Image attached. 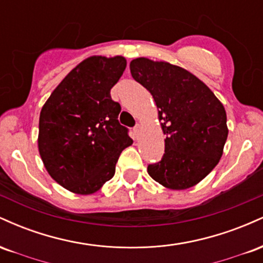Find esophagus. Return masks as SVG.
<instances>
[{
  "instance_id": "1",
  "label": "esophagus",
  "mask_w": 263,
  "mask_h": 263,
  "mask_svg": "<svg viewBox=\"0 0 263 263\" xmlns=\"http://www.w3.org/2000/svg\"><path fill=\"white\" fill-rule=\"evenodd\" d=\"M134 132H135L136 136H138V134H140V132H141V125H140V123H137V125L135 126Z\"/></svg>"
}]
</instances>
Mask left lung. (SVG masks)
Masks as SVG:
<instances>
[{
  "instance_id": "left-lung-1",
  "label": "left lung",
  "mask_w": 263,
  "mask_h": 263,
  "mask_svg": "<svg viewBox=\"0 0 263 263\" xmlns=\"http://www.w3.org/2000/svg\"><path fill=\"white\" fill-rule=\"evenodd\" d=\"M129 70L155 99L167 135L164 155L148 164V174L170 189L195 185L222 156L229 132L224 106L203 81L177 65L137 58Z\"/></svg>"
}]
</instances>
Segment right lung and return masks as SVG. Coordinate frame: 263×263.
Segmentation results:
<instances>
[{
    "mask_svg": "<svg viewBox=\"0 0 263 263\" xmlns=\"http://www.w3.org/2000/svg\"><path fill=\"white\" fill-rule=\"evenodd\" d=\"M125 69L123 57H90L42 107L39 155L50 177L77 194L100 189L114 177L122 151L134 143L117 120L121 106L110 95Z\"/></svg>",
    "mask_w": 263,
    "mask_h": 263,
    "instance_id": "obj_1",
    "label": "right lung"
}]
</instances>
